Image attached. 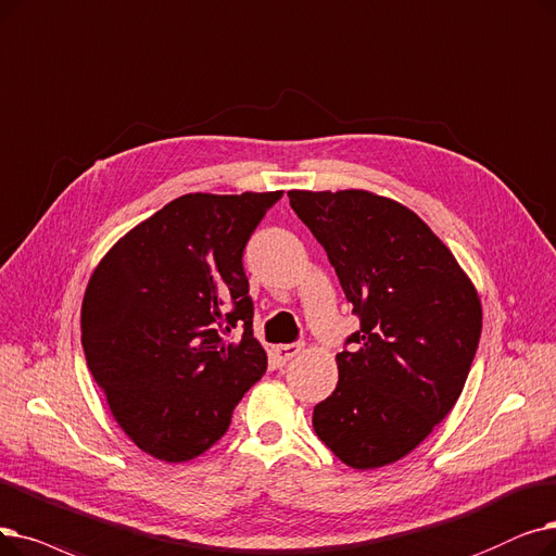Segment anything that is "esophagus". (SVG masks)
Segmentation results:
<instances>
[{
    "mask_svg": "<svg viewBox=\"0 0 556 556\" xmlns=\"http://www.w3.org/2000/svg\"><path fill=\"white\" fill-rule=\"evenodd\" d=\"M300 352H302L300 343H288V345H275L273 348V354H275V358L279 361V364H286V361L295 358Z\"/></svg>",
    "mask_w": 556,
    "mask_h": 556,
    "instance_id": "obj_1",
    "label": "esophagus"
}]
</instances>
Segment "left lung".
Masks as SVG:
<instances>
[{
  "label": "left lung",
  "instance_id": "left-lung-1",
  "mask_svg": "<svg viewBox=\"0 0 556 556\" xmlns=\"http://www.w3.org/2000/svg\"><path fill=\"white\" fill-rule=\"evenodd\" d=\"M361 329L336 354V391L313 408L318 439L354 470L400 462L456 404L481 336V302L418 215L370 190H288Z\"/></svg>",
  "mask_w": 556,
  "mask_h": 556
}]
</instances>
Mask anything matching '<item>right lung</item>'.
<instances>
[{"mask_svg":"<svg viewBox=\"0 0 556 556\" xmlns=\"http://www.w3.org/2000/svg\"><path fill=\"white\" fill-rule=\"evenodd\" d=\"M279 198L188 192L119 238L88 281L86 364L115 422L159 462H190L218 443L268 368L243 250ZM236 324L244 336L229 344Z\"/></svg>","mask_w":556,"mask_h":556,"instance_id":"right-lung-1","label":"right lung"}]
</instances>
